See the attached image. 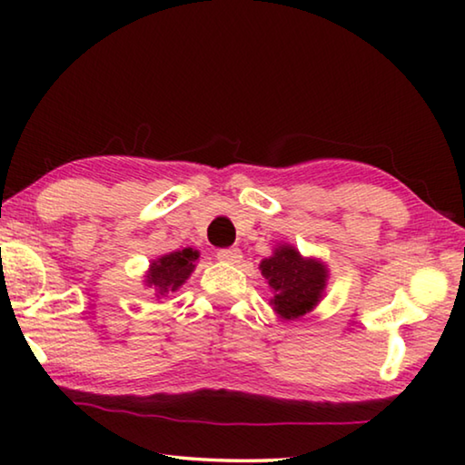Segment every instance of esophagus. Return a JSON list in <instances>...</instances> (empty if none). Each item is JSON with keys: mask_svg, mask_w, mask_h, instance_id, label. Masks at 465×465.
Listing matches in <instances>:
<instances>
[{"mask_svg": "<svg viewBox=\"0 0 465 465\" xmlns=\"http://www.w3.org/2000/svg\"><path fill=\"white\" fill-rule=\"evenodd\" d=\"M217 258L227 264H238L242 261V252L240 248H223L217 250Z\"/></svg>", "mask_w": 465, "mask_h": 465, "instance_id": "1", "label": "esophagus"}]
</instances>
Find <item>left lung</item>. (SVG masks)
<instances>
[{
  "label": "left lung",
  "mask_w": 465,
  "mask_h": 465,
  "mask_svg": "<svg viewBox=\"0 0 465 465\" xmlns=\"http://www.w3.org/2000/svg\"><path fill=\"white\" fill-rule=\"evenodd\" d=\"M272 293L271 305L281 320H297L322 302L328 285V264L303 256L291 243H279L258 266Z\"/></svg>",
  "instance_id": "obj_1"
}]
</instances>
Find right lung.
<instances>
[{
	"mask_svg": "<svg viewBox=\"0 0 465 465\" xmlns=\"http://www.w3.org/2000/svg\"><path fill=\"white\" fill-rule=\"evenodd\" d=\"M196 261H199V250L194 248H183L157 256L143 274L145 287L153 289L155 299L168 297V293H174L188 281L196 269Z\"/></svg>",
	"mask_w": 465,
	"mask_h": 465,
	"instance_id": "right-lung-1",
	"label": "right lung"
}]
</instances>
